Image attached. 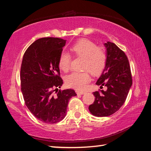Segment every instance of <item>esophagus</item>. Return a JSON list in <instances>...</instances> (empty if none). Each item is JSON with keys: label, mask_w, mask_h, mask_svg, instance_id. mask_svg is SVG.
Listing matches in <instances>:
<instances>
[{"label": "esophagus", "mask_w": 151, "mask_h": 151, "mask_svg": "<svg viewBox=\"0 0 151 151\" xmlns=\"http://www.w3.org/2000/svg\"><path fill=\"white\" fill-rule=\"evenodd\" d=\"M76 94H84L86 93V92L80 91H76Z\"/></svg>", "instance_id": "1"}]
</instances>
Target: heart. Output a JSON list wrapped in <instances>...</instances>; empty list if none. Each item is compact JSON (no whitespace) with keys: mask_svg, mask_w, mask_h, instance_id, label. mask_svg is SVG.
Wrapping results in <instances>:
<instances>
[{"mask_svg":"<svg viewBox=\"0 0 151 151\" xmlns=\"http://www.w3.org/2000/svg\"><path fill=\"white\" fill-rule=\"evenodd\" d=\"M70 50L75 55L84 58L83 69L89 70L93 75L100 73L104 69L107 60L105 50L102 47H97L96 44L86 39L79 40L74 44ZM70 56L67 52H62L58 59V66L64 72H67L70 68ZM91 81L88 71L83 73H73L66 78V84L68 87L76 90H83Z\"/></svg>","mask_w":151,"mask_h":151,"instance_id":"b5f03b06","label":"heart"}]
</instances>
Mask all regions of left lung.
I'll return each instance as SVG.
<instances>
[{"label": "left lung", "instance_id": "obj_1", "mask_svg": "<svg viewBox=\"0 0 151 151\" xmlns=\"http://www.w3.org/2000/svg\"><path fill=\"white\" fill-rule=\"evenodd\" d=\"M107 60L96 85L105 86L107 90L94 92L95 100L88 110L93 115L108 116L123 105L132 86V76L128 58L113 42L104 43Z\"/></svg>", "mask_w": 151, "mask_h": 151}]
</instances>
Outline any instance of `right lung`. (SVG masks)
Instances as JSON below:
<instances>
[{
    "label": "right lung",
    "mask_w": 151,
    "mask_h": 151,
    "mask_svg": "<svg viewBox=\"0 0 151 151\" xmlns=\"http://www.w3.org/2000/svg\"><path fill=\"white\" fill-rule=\"evenodd\" d=\"M66 41L59 38L39 39L30 45L22 58L20 81L25 104L45 123H56L65 118L68 101L76 95L73 89L58 90L63 84L58 59Z\"/></svg>",
    "instance_id": "add662e5"
}]
</instances>
